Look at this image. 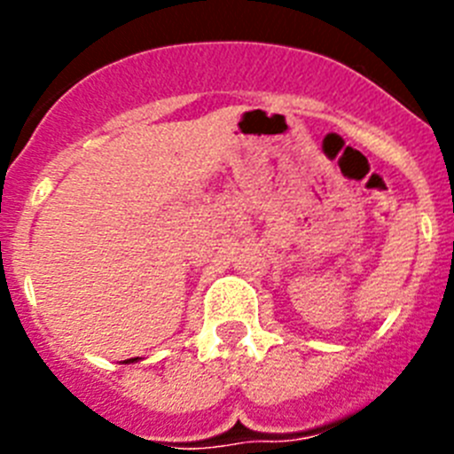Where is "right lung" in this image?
<instances>
[{"label":"right lung","instance_id":"right-lung-1","mask_svg":"<svg viewBox=\"0 0 454 454\" xmlns=\"http://www.w3.org/2000/svg\"><path fill=\"white\" fill-rule=\"evenodd\" d=\"M134 362H138V356H136V359H127V362H124V364H134Z\"/></svg>","mask_w":454,"mask_h":454}]
</instances>
